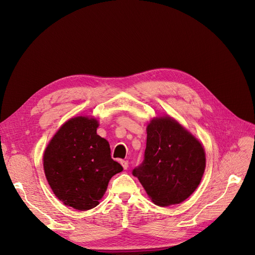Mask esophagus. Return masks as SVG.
I'll use <instances>...</instances> for the list:
<instances>
[{
	"instance_id": "1",
	"label": "esophagus",
	"mask_w": 255,
	"mask_h": 255,
	"mask_svg": "<svg viewBox=\"0 0 255 255\" xmlns=\"http://www.w3.org/2000/svg\"><path fill=\"white\" fill-rule=\"evenodd\" d=\"M120 164L123 165L124 169H128V161H127V160H121Z\"/></svg>"
}]
</instances>
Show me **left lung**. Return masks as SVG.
<instances>
[{"mask_svg": "<svg viewBox=\"0 0 255 255\" xmlns=\"http://www.w3.org/2000/svg\"><path fill=\"white\" fill-rule=\"evenodd\" d=\"M205 168L200 142L170 117L147 126L143 162L132 170L147 195L160 207L177 204L196 190Z\"/></svg>", "mask_w": 255, "mask_h": 255, "instance_id": "obj_1", "label": "left lung"}]
</instances>
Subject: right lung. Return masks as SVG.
Wrapping results in <instances>:
<instances>
[{"instance_id":"right-lung-1","label":"right lung","mask_w":255,"mask_h":255,"mask_svg":"<svg viewBox=\"0 0 255 255\" xmlns=\"http://www.w3.org/2000/svg\"><path fill=\"white\" fill-rule=\"evenodd\" d=\"M94 118L76 117L56 132L43 154L48 185L65 205L79 211L96 207L109 180L124 170L111 157L109 142L96 134Z\"/></svg>"}]
</instances>
